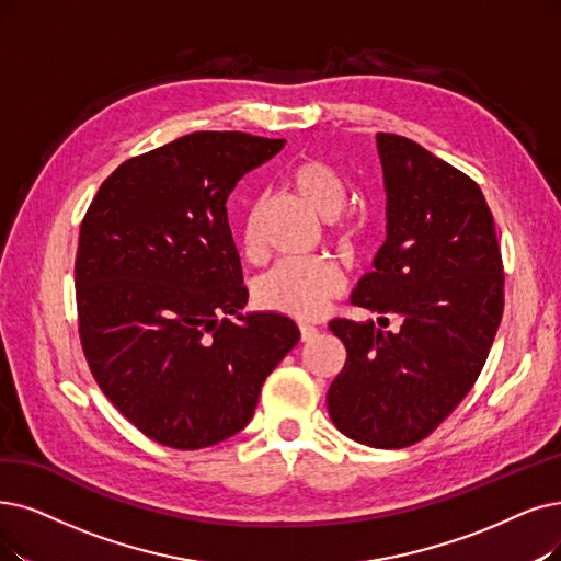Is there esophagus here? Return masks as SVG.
<instances>
[{"mask_svg":"<svg viewBox=\"0 0 561 561\" xmlns=\"http://www.w3.org/2000/svg\"><path fill=\"white\" fill-rule=\"evenodd\" d=\"M316 333H318V329L312 327V324H306V322H301V324H299V335H301V341H310L312 335H316Z\"/></svg>","mask_w":561,"mask_h":561,"instance_id":"1","label":"esophagus"}]
</instances>
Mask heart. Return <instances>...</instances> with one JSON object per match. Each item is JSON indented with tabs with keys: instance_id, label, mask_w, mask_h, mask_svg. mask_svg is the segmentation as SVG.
<instances>
[{
	"instance_id": "obj_1",
	"label": "heart",
	"mask_w": 561,
	"mask_h": 561,
	"mask_svg": "<svg viewBox=\"0 0 561 561\" xmlns=\"http://www.w3.org/2000/svg\"><path fill=\"white\" fill-rule=\"evenodd\" d=\"M285 182L312 211L324 218L329 237L345 245L364 237L366 220L354 211H345L347 184L333 165L316 156H306L287 170ZM241 245L249 257H257L262 251L257 209H251L243 218ZM343 285L345 280L339 264L318 255L278 262L257 278L253 295L266 310H276L297 320H312L327 308L329 299L343 293Z\"/></svg>"
}]
</instances>
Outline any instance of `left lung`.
<instances>
[{
	"mask_svg": "<svg viewBox=\"0 0 561 561\" xmlns=\"http://www.w3.org/2000/svg\"><path fill=\"white\" fill-rule=\"evenodd\" d=\"M377 153L387 241L352 304L397 327L329 324L347 358L327 405L350 439L402 449L428 437L474 387L502 320L504 266L474 179L393 133H377Z\"/></svg>",
	"mask_w": 561,
	"mask_h": 561,
	"instance_id": "8db88e82",
	"label": "left lung"
}]
</instances>
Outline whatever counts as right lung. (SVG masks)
<instances>
[{"instance_id":"obj_1","label":"right lung","mask_w":561,"mask_h":561,"mask_svg":"<svg viewBox=\"0 0 561 561\" xmlns=\"http://www.w3.org/2000/svg\"><path fill=\"white\" fill-rule=\"evenodd\" d=\"M283 147L191 133L122 163L82 218L76 304L89 370L140 433L172 449L243 431L299 341L280 312L241 316L249 289L226 207L239 179Z\"/></svg>"}]
</instances>
